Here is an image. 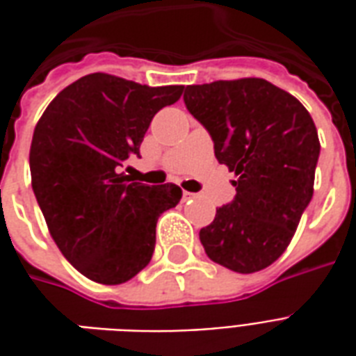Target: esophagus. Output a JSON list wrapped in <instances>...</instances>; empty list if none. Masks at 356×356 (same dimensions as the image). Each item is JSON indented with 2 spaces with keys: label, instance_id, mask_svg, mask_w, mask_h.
<instances>
[{
  "label": "esophagus",
  "instance_id": "34e87169",
  "mask_svg": "<svg viewBox=\"0 0 356 356\" xmlns=\"http://www.w3.org/2000/svg\"><path fill=\"white\" fill-rule=\"evenodd\" d=\"M183 196H185L186 200H191V198H196V194H194V193H185Z\"/></svg>",
  "mask_w": 356,
  "mask_h": 356
}]
</instances>
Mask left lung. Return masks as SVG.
<instances>
[{"label":"left lung","instance_id":"8db88e82","mask_svg":"<svg viewBox=\"0 0 356 356\" xmlns=\"http://www.w3.org/2000/svg\"><path fill=\"white\" fill-rule=\"evenodd\" d=\"M186 110L208 129L236 196L200 231L211 261L234 273L275 263L313 198L321 154L311 114L293 95L261 78L186 86Z\"/></svg>","mask_w":356,"mask_h":356}]
</instances>
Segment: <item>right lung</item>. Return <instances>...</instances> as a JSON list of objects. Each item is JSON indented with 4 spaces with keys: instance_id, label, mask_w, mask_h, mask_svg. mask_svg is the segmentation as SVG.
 Here are the masks:
<instances>
[{
    "instance_id": "obj_1",
    "label": "right lung",
    "mask_w": 356,
    "mask_h": 356,
    "mask_svg": "<svg viewBox=\"0 0 356 356\" xmlns=\"http://www.w3.org/2000/svg\"><path fill=\"white\" fill-rule=\"evenodd\" d=\"M183 89L89 74L63 89L35 125V200L58 250L93 282H127L147 267L158 217L183 196L173 183L148 186L122 173L156 112Z\"/></svg>"
}]
</instances>
